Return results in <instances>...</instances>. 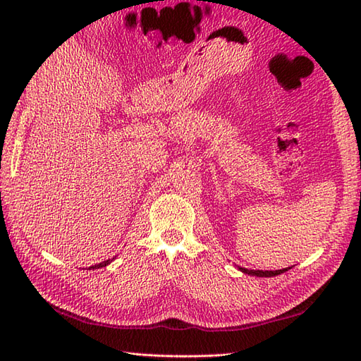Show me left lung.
<instances>
[{
    "label": "left lung",
    "instance_id": "left-lung-1",
    "mask_svg": "<svg viewBox=\"0 0 361 361\" xmlns=\"http://www.w3.org/2000/svg\"><path fill=\"white\" fill-rule=\"evenodd\" d=\"M240 271L251 274V276H259V278H271V276H278L283 271H287V268H283V270H276V271H262V270H248V268H239Z\"/></svg>",
    "mask_w": 361,
    "mask_h": 361
}]
</instances>
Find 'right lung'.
I'll return each instance as SVG.
<instances>
[{
  "label": "right lung",
  "mask_w": 361,
  "mask_h": 361,
  "mask_svg": "<svg viewBox=\"0 0 361 361\" xmlns=\"http://www.w3.org/2000/svg\"><path fill=\"white\" fill-rule=\"evenodd\" d=\"M110 262H111V260L109 259V260H104V262L97 264V265H93V267H90V268H91V270H94V268H102V267H106V265H109Z\"/></svg>",
  "instance_id": "obj_1"
}]
</instances>
